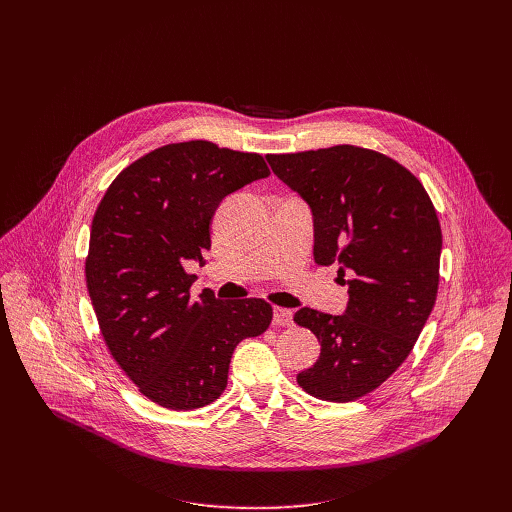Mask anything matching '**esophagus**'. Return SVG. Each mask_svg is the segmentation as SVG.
<instances>
[{
    "instance_id": "1",
    "label": "esophagus",
    "mask_w": 512,
    "mask_h": 512,
    "mask_svg": "<svg viewBox=\"0 0 512 512\" xmlns=\"http://www.w3.org/2000/svg\"><path fill=\"white\" fill-rule=\"evenodd\" d=\"M294 322V312L287 310V308H273V326H291Z\"/></svg>"
}]
</instances>
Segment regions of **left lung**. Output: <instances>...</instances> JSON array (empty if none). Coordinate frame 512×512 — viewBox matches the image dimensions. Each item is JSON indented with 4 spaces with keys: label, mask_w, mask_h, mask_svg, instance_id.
Wrapping results in <instances>:
<instances>
[{
    "label": "left lung",
    "mask_w": 512,
    "mask_h": 512,
    "mask_svg": "<svg viewBox=\"0 0 512 512\" xmlns=\"http://www.w3.org/2000/svg\"><path fill=\"white\" fill-rule=\"evenodd\" d=\"M267 162L312 208L316 263H336L342 281L350 275L342 316L312 308L294 316L322 346L298 385L322 401H354L401 367L435 306L437 212L423 184L375 150L332 145Z\"/></svg>",
    "instance_id": "8db88e82"
}]
</instances>
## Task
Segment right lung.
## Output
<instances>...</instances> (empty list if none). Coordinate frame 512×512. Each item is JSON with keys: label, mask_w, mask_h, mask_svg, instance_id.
Wrapping results in <instances>:
<instances>
[{"label": "right lung", "mask_w": 512, "mask_h": 512, "mask_svg": "<svg viewBox=\"0 0 512 512\" xmlns=\"http://www.w3.org/2000/svg\"><path fill=\"white\" fill-rule=\"evenodd\" d=\"M259 154L194 139L168 143L129 164L93 216L87 289L103 340L150 401L190 411L223 395L237 344L263 334L265 300H194L188 261L204 263L210 221L225 196L267 178Z\"/></svg>", "instance_id": "right-lung-1"}]
</instances>
